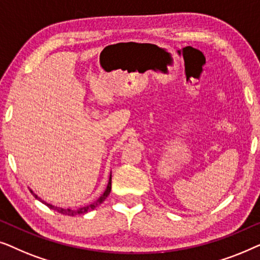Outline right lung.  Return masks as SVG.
Instances as JSON below:
<instances>
[{"label": "right lung", "instance_id": "right-lung-1", "mask_svg": "<svg viewBox=\"0 0 260 260\" xmlns=\"http://www.w3.org/2000/svg\"><path fill=\"white\" fill-rule=\"evenodd\" d=\"M30 190V189H29ZM110 191H111V175H110V180H109V183H108V187H106V189H105V191H104V194L102 195L101 198L98 199L97 201L94 202V204H92V205H88V206H86V207H83V208H79V209H65V208H60V207H55V206H52V205H49V204H47V202H45V201H42L40 198L38 197L37 194H34L33 193V190H30V193L34 195L35 197V199H38V200H40L41 202H44V204L46 205V206H48L49 208L51 209H54V211H56V212H59V213H61V214H65V215H70V216H74V215H77V214H85V213H87V212H90V211H92V209H94L95 207H98L99 205L101 204H103V201L105 200L106 198H108V195L110 194Z\"/></svg>", "mask_w": 260, "mask_h": 260}]
</instances>
